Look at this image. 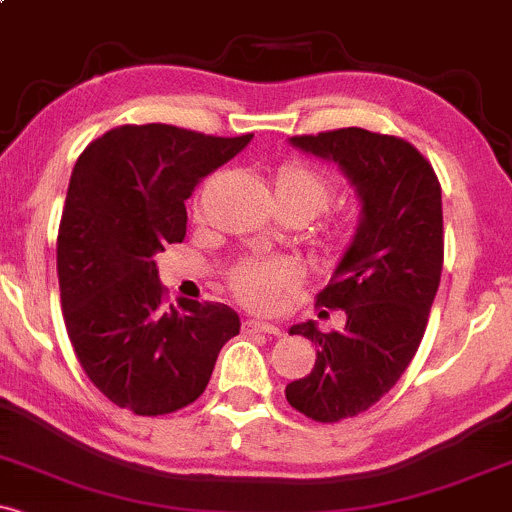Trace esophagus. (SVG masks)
Listing matches in <instances>:
<instances>
[{
	"label": "esophagus",
	"instance_id": "34e87169",
	"mask_svg": "<svg viewBox=\"0 0 512 512\" xmlns=\"http://www.w3.org/2000/svg\"><path fill=\"white\" fill-rule=\"evenodd\" d=\"M242 328H245L247 333H267V336H282V328L274 326V324H267V321H260V319H247L245 324H242Z\"/></svg>",
	"mask_w": 512,
	"mask_h": 512
}]
</instances>
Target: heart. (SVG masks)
<instances>
[{"mask_svg":"<svg viewBox=\"0 0 512 512\" xmlns=\"http://www.w3.org/2000/svg\"><path fill=\"white\" fill-rule=\"evenodd\" d=\"M272 186L277 203L299 208L306 220L324 211L333 198L331 179L299 161L284 164ZM299 277V267L284 257H245L230 272V287L250 309H270L274 301L299 282Z\"/></svg>","mask_w":512,"mask_h":512,"instance_id":"1","label":"heart"}]
</instances>
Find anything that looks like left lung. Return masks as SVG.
Segmentation results:
<instances>
[{"instance_id": "1", "label": "left lung", "mask_w": 512, "mask_h": 512, "mask_svg": "<svg viewBox=\"0 0 512 512\" xmlns=\"http://www.w3.org/2000/svg\"><path fill=\"white\" fill-rule=\"evenodd\" d=\"M292 147L333 161L360 203L358 228L316 304L343 309L341 331L304 321L316 363L287 385V402L316 422L373 407L417 353L444 262L441 186L432 164L400 137L360 127L304 134Z\"/></svg>"}]
</instances>
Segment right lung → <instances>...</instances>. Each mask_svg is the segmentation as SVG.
<instances>
[{
	"mask_svg": "<svg viewBox=\"0 0 512 512\" xmlns=\"http://www.w3.org/2000/svg\"><path fill=\"white\" fill-rule=\"evenodd\" d=\"M171 125H125L75 161L58 228L63 319L85 375L117 407L157 417L191 405L240 316L215 301L164 306L154 257L186 238L198 181L250 144Z\"/></svg>",
	"mask_w": 512,
	"mask_h": 512,
	"instance_id": "obj_1",
	"label": "right lung"
}]
</instances>
